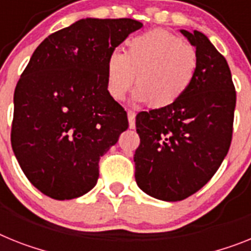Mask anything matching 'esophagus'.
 Returning <instances> with one entry per match:
<instances>
[{"mask_svg": "<svg viewBox=\"0 0 251 251\" xmlns=\"http://www.w3.org/2000/svg\"><path fill=\"white\" fill-rule=\"evenodd\" d=\"M135 112L129 109L127 111V119H129V127L130 129H135Z\"/></svg>", "mask_w": 251, "mask_h": 251, "instance_id": "esophagus-1", "label": "esophagus"}]
</instances>
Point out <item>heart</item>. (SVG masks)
<instances>
[{
	"label": "heart",
	"mask_w": 251,
	"mask_h": 251,
	"mask_svg": "<svg viewBox=\"0 0 251 251\" xmlns=\"http://www.w3.org/2000/svg\"><path fill=\"white\" fill-rule=\"evenodd\" d=\"M198 71L191 44L163 29L132 35L126 52L112 50L106 60L107 93L122 100L134 83V100L154 109L167 108L190 89Z\"/></svg>",
	"instance_id": "obj_1"
}]
</instances>
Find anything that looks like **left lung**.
<instances>
[{
    "instance_id": "1",
    "label": "left lung",
    "mask_w": 251,
    "mask_h": 251,
    "mask_svg": "<svg viewBox=\"0 0 251 251\" xmlns=\"http://www.w3.org/2000/svg\"><path fill=\"white\" fill-rule=\"evenodd\" d=\"M197 48L198 71L178 102L136 116L138 186L166 201L186 199L220 168L232 140L236 92L226 58L203 33L180 30Z\"/></svg>"
}]
</instances>
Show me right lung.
Segmentation results:
<instances>
[{
  "label": "right lung",
  "instance_id": "obj_1",
  "mask_svg": "<svg viewBox=\"0 0 251 251\" xmlns=\"http://www.w3.org/2000/svg\"><path fill=\"white\" fill-rule=\"evenodd\" d=\"M142 26L132 19H81L34 50L15 88L11 145L44 195L74 199L96 186L100 157L129 127L107 93V56Z\"/></svg>",
  "mask_w": 251,
  "mask_h": 251
}]
</instances>
